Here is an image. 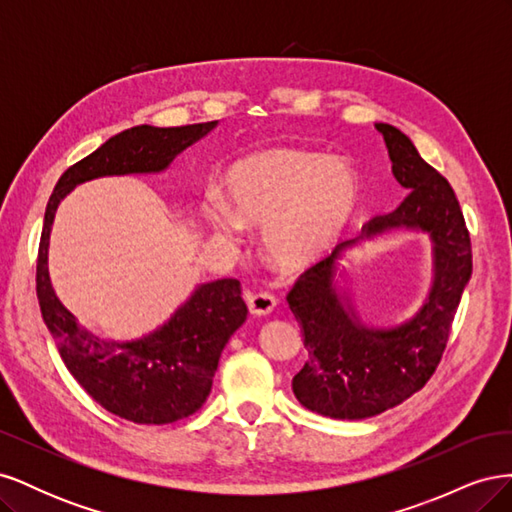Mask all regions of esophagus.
I'll use <instances>...</instances> for the list:
<instances>
[{
    "label": "esophagus",
    "mask_w": 512,
    "mask_h": 512,
    "mask_svg": "<svg viewBox=\"0 0 512 512\" xmlns=\"http://www.w3.org/2000/svg\"><path fill=\"white\" fill-rule=\"evenodd\" d=\"M245 301H247V307H250V312L254 316H267V314L273 312L275 305H277V299L273 297L271 292H247Z\"/></svg>",
    "instance_id": "34e87169"
}]
</instances>
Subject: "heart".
I'll return each mask as SVG.
<instances>
[{
    "instance_id": "heart-1",
    "label": "heart",
    "mask_w": 512,
    "mask_h": 512,
    "mask_svg": "<svg viewBox=\"0 0 512 512\" xmlns=\"http://www.w3.org/2000/svg\"><path fill=\"white\" fill-rule=\"evenodd\" d=\"M224 200L205 207L220 235L235 222L265 228V250L275 267L301 271L314 265L339 239L359 203V183L348 164L316 151L273 147L232 164Z\"/></svg>"
}]
</instances>
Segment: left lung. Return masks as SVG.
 I'll return each instance as SVG.
<instances>
[{"label": "left lung", "mask_w": 512, "mask_h": 512, "mask_svg": "<svg viewBox=\"0 0 512 512\" xmlns=\"http://www.w3.org/2000/svg\"><path fill=\"white\" fill-rule=\"evenodd\" d=\"M384 136L393 175L410 194L395 211L371 218L361 237L309 267L292 290L288 305L303 329L309 359L292 378L301 404L331 418L376 416L421 391L436 371L451 335L461 294L472 275V243L459 200L410 138L376 123ZM393 227L423 229L434 243V282L424 307L393 330H369L332 286L334 260L344 246Z\"/></svg>", "instance_id": "left-lung-1"}]
</instances>
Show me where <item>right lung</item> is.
Here are the masks:
<instances>
[{"mask_svg": "<svg viewBox=\"0 0 512 512\" xmlns=\"http://www.w3.org/2000/svg\"><path fill=\"white\" fill-rule=\"evenodd\" d=\"M215 126L218 121L123 130L59 177L44 211L36 265L42 320L76 382L102 408L138 425L175 423L205 404L220 354L247 318L241 284L226 277L198 286L166 324L134 342L100 339L76 322L51 286V226L59 203L79 183L106 175L160 173Z\"/></svg>", "mask_w": 512, "mask_h": 512, "instance_id": "right-lung-1", "label": "right lung"}]
</instances>
